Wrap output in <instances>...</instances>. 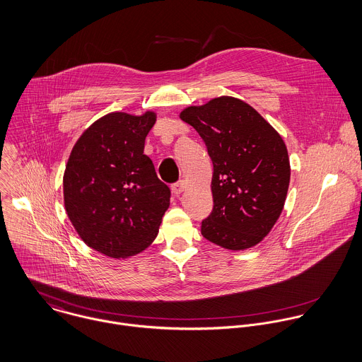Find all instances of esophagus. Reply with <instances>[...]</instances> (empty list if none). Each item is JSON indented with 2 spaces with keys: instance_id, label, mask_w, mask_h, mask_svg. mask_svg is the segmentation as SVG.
Segmentation results:
<instances>
[{
  "instance_id": "esophagus-1",
  "label": "esophagus",
  "mask_w": 362,
  "mask_h": 362,
  "mask_svg": "<svg viewBox=\"0 0 362 362\" xmlns=\"http://www.w3.org/2000/svg\"><path fill=\"white\" fill-rule=\"evenodd\" d=\"M185 189H186V182H185V180H180V182H177V183L172 185V192H173V194H176V196L182 194V193L185 192Z\"/></svg>"
}]
</instances>
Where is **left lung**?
<instances>
[{
	"label": "left lung",
	"instance_id": "obj_1",
	"mask_svg": "<svg viewBox=\"0 0 362 362\" xmlns=\"http://www.w3.org/2000/svg\"><path fill=\"white\" fill-rule=\"evenodd\" d=\"M213 160L214 209L202 235L228 250L259 245L281 216L288 193V151L279 132L249 103L219 96L185 107Z\"/></svg>",
	"mask_w": 362,
	"mask_h": 362
}]
</instances>
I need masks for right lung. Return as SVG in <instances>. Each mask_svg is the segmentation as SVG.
Listing matches in <instances>:
<instances>
[{
    "instance_id": "right-lung-1",
    "label": "right lung",
    "mask_w": 362,
    "mask_h": 362,
    "mask_svg": "<svg viewBox=\"0 0 362 362\" xmlns=\"http://www.w3.org/2000/svg\"><path fill=\"white\" fill-rule=\"evenodd\" d=\"M155 122L153 110L107 113L79 136L66 165L64 207L74 229L112 259L145 250L170 204L169 187L144 153Z\"/></svg>"
}]
</instances>
